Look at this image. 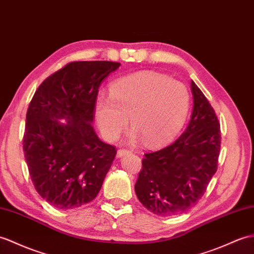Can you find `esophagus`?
<instances>
[{
  "label": "esophagus",
  "mask_w": 254,
  "mask_h": 254,
  "mask_svg": "<svg viewBox=\"0 0 254 254\" xmlns=\"http://www.w3.org/2000/svg\"><path fill=\"white\" fill-rule=\"evenodd\" d=\"M131 150H128V149H127V148H120L119 150H118V152H117V156L118 157H123V156H126V155H127V154H131Z\"/></svg>",
  "instance_id": "34e87169"
}]
</instances>
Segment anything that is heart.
<instances>
[{
	"label": "heart",
	"mask_w": 254,
	"mask_h": 254,
	"mask_svg": "<svg viewBox=\"0 0 254 254\" xmlns=\"http://www.w3.org/2000/svg\"><path fill=\"white\" fill-rule=\"evenodd\" d=\"M190 108L187 86L169 76L143 71L114 82L109 96L99 95L95 117L100 132L115 140L127 126L133 127V139L148 145H161L173 138L184 126Z\"/></svg>",
	"instance_id": "1"
}]
</instances>
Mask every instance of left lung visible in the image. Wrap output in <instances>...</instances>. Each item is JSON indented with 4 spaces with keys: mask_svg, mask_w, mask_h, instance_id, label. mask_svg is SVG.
<instances>
[{
    "mask_svg": "<svg viewBox=\"0 0 254 254\" xmlns=\"http://www.w3.org/2000/svg\"><path fill=\"white\" fill-rule=\"evenodd\" d=\"M193 109L190 125L172 144L145 154L135 184L144 207L161 216L192 208L217 170L221 127L209 100L191 81Z\"/></svg>",
    "mask_w": 254,
    "mask_h": 254,
    "instance_id": "1",
    "label": "left lung"
}]
</instances>
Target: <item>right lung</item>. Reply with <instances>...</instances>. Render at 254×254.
<instances>
[{"instance_id": "right-lung-1", "label": "right lung", "mask_w": 254, "mask_h": 254, "mask_svg": "<svg viewBox=\"0 0 254 254\" xmlns=\"http://www.w3.org/2000/svg\"><path fill=\"white\" fill-rule=\"evenodd\" d=\"M115 62H71L42 82L27 110L22 149L35 190L53 207L91 202L117 154L91 122L98 87L120 67ZM66 117L64 125L57 119Z\"/></svg>"}]
</instances>
